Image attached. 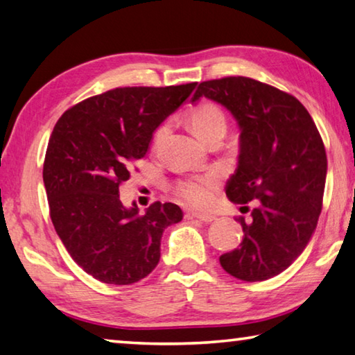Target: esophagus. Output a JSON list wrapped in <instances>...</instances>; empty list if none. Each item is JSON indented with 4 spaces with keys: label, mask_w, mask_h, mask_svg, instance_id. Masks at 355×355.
Wrapping results in <instances>:
<instances>
[{
    "label": "esophagus",
    "mask_w": 355,
    "mask_h": 355,
    "mask_svg": "<svg viewBox=\"0 0 355 355\" xmlns=\"http://www.w3.org/2000/svg\"><path fill=\"white\" fill-rule=\"evenodd\" d=\"M188 219H199L202 223H211L215 221L216 216L215 215H208V213H200V211H191L187 215Z\"/></svg>",
    "instance_id": "obj_1"
}]
</instances>
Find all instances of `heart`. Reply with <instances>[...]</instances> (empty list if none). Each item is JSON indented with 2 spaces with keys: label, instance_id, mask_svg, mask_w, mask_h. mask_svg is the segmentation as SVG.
I'll list each match as a JSON object with an SVG mask.
<instances>
[{
  "label": "heart",
  "instance_id": "b5f03b06",
  "mask_svg": "<svg viewBox=\"0 0 355 355\" xmlns=\"http://www.w3.org/2000/svg\"><path fill=\"white\" fill-rule=\"evenodd\" d=\"M189 126L196 137L202 142L216 131H226V116L223 110L215 104H202L191 112ZM162 134V129L157 132V137ZM215 188V180L211 177L193 178L182 182L177 187V193L187 204L194 207H204L210 202Z\"/></svg>",
  "mask_w": 355,
  "mask_h": 355
}]
</instances>
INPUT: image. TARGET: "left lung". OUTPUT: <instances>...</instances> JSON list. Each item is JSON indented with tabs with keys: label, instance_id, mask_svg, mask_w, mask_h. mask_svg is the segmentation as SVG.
<instances>
[{
	"label": "left lung",
	"instance_id": "1",
	"mask_svg": "<svg viewBox=\"0 0 355 355\" xmlns=\"http://www.w3.org/2000/svg\"><path fill=\"white\" fill-rule=\"evenodd\" d=\"M200 98L226 107L240 129L227 198L241 205L256 202L251 221L239 219L245 232L240 248L219 262L241 281L277 277L302 254L318 226L327 177L322 139L299 99L254 78L202 82L193 103Z\"/></svg>",
	"mask_w": 355,
	"mask_h": 355
}]
</instances>
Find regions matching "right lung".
Segmentation results:
<instances>
[{
  "mask_svg": "<svg viewBox=\"0 0 355 355\" xmlns=\"http://www.w3.org/2000/svg\"><path fill=\"white\" fill-rule=\"evenodd\" d=\"M196 85L115 88L56 121L42 172L50 218L77 266L105 284H132L153 272L162 232L183 219L171 202H155L144 215L136 202L125 207L120 184Z\"/></svg>",
  "mask_w": 355,
  "mask_h": 355,
  "instance_id": "right-lung-1",
  "label": "right lung"
}]
</instances>
